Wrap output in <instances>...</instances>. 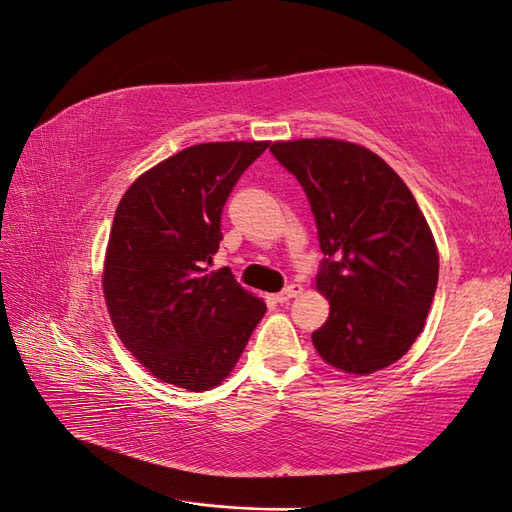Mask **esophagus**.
<instances>
[{
    "instance_id": "esophagus-1",
    "label": "esophagus",
    "mask_w": 512,
    "mask_h": 512,
    "mask_svg": "<svg viewBox=\"0 0 512 512\" xmlns=\"http://www.w3.org/2000/svg\"><path fill=\"white\" fill-rule=\"evenodd\" d=\"M302 293V287L300 285H289L287 289H282L280 293H276V300L278 302H289L291 298H295V295Z\"/></svg>"
}]
</instances>
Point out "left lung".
<instances>
[{
  "instance_id": "8db88e82",
  "label": "left lung",
  "mask_w": 512,
  "mask_h": 512,
  "mask_svg": "<svg viewBox=\"0 0 512 512\" xmlns=\"http://www.w3.org/2000/svg\"><path fill=\"white\" fill-rule=\"evenodd\" d=\"M298 177L326 254L315 289L331 304L311 335L328 366L372 374L412 348L438 285V247L405 181L377 153L335 138L274 142Z\"/></svg>"
}]
</instances>
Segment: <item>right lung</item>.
<instances>
[{
    "label": "right lung",
    "mask_w": 512,
    "mask_h": 512,
    "mask_svg": "<svg viewBox=\"0 0 512 512\" xmlns=\"http://www.w3.org/2000/svg\"><path fill=\"white\" fill-rule=\"evenodd\" d=\"M267 146H188L142 173L118 203L102 293L120 342L162 383L217 388L267 311L230 269H208L223 238L225 201Z\"/></svg>",
    "instance_id": "obj_1"
}]
</instances>
